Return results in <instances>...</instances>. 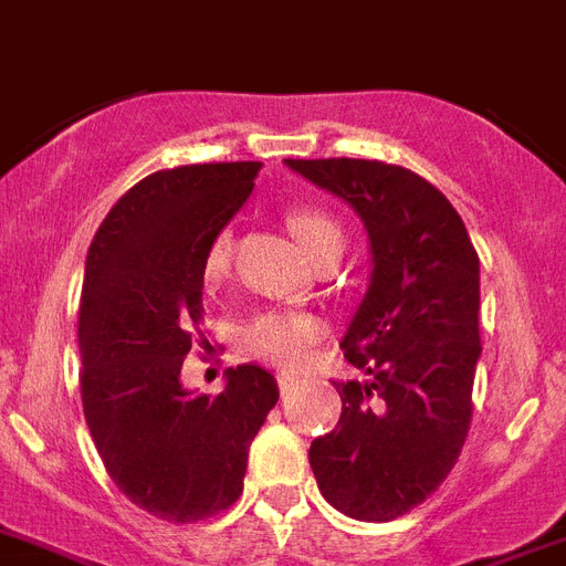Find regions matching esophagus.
<instances>
[{
    "instance_id": "esophagus-1",
    "label": "esophagus",
    "mask_w": 566,
    "mask_h": 566,
    "mask_svg": "<svg viewBox=\"0 0 566 566\" xmlns=\"http://www.w3.org/2000/svg\"><path fill=\"white\" fill-rule=\"evenodd\" d=\"M277 386L283 395H292L297 386H301V378L297 375H289V371H280L277 375Z\"/></svg>"
}]
</instances>
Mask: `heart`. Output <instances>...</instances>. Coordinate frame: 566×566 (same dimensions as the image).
<instances>
[{
	"mask_svg": "<svg viewBox=\"0 0 566 566\" xmlns=\"http://www.w3.org/2000/svg\"><path fill=\"white\" fill-rule=\"evenodd\" d=\"M286 226L292 237L301 243L308 258L317 260L326 251L340 249L343 231L332 214L321 209H303L294 206L286 211ZM231 231H220L209 243L202 269L206 277L220 280L231 265ZM323 335V326L317 317L312 315H260L245 329V343L258 357L269 360V364L280 366V369H297L306 364L308 349L315 346L317 337Z\"/></svg>",
	"mask_w": 566,
	"mask_h": 566,
	"instance_id": "obj_1",
	"label": "heart"
}]
</instances>
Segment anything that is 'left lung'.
<instances>
[{
	"instance_id": "1",
	"label": "left lung",
	"mask_w": 566,
	"mask_h": 566,
	"mask_svg": "<svg viewBox=\"0 0 566 566\" xmlns=\"http://www.w3.org/2000/svg\"><path fill=\"white\" fill-rule=\"evenodd\" d=\"M349 202L371 274L343 335L364 380L335 384L337 427L312 441L323 499L357 521H392L427 501L470 432L481 357V263L461 214L418 174L378 159H286Z\"/></svg>"
}]
</instances>
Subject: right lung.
Segmentation results:
<instances>
[{"label": "right lung", "instance_id": "1", "mask_svg": "<svg viewBox=\"0 0 566 566\" xmlns=\"http://www.w3.org/2000/svg\"><path fill=\"white\" fill-rule=\"evenodd\" d=\"M260 168L206 163L145 177L108 211L85 260V423L119 492L171 524L240 499L249 447L280 398L272 371L251 364L226 371L217 398L180 380L202 317V260Z\"/></svg>", "mask_w": 566, "mask_h": 566}]
</instances>
